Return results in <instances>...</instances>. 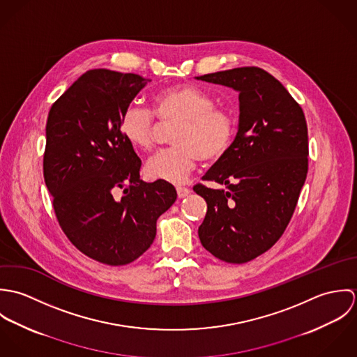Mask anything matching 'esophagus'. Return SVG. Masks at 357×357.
I'll return each mask as SVG.
<instances>
[{
    "mask_svg": "<svg viewBox=\"0 0 357 357\" xmlns=\"http://www.w3.org/2000/svg\"><path fill=\"white\" fill-rule=\"evenodd\" d=\"M191 194V190L190 188H185V187H177V195L180 199L188 197Z\"/></svg>",
    "mask_w": 357,
    "mask_h": 357,
    "instance_id": "1",
    "label": "esophagus"
}]
</instances>
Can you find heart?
Masks as SVG:
<instances>
[{
    "mask_svg": "<svg viewBox=\"0 0 357 357\" xmlns=\"http://www.w3.org/2000/svg\"><path fill=\"white\" fill-rule=\"evenodd\" d=\"M155 115L162 123L176 122L170 149L159 151L147 162L146 172L155 180L184 183L198 162L222 156L235 133L234 116L214 107V99L197 85L180 84L165 88L153 96ZM119 129L135 149L151 150L156 132L153 112L139 104L125 108Z\"/></svg>",
    "mask_w": 357,
    "mask_h": 357,
    "instance_id": "1",
    "label": "heart"
}]
</instances>
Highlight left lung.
<instances>
[{
	"mask_svg": "<svg viewBox=\"0 0 357 357\" xmlns=\"http://www.w3.org/2000/svg\"><path fill=\"white\" fill-rule=\"evenodd\" d=\"M239 93L235 140L197 184L207 204L198 235L221 261L243 264L269 250L296 210L307 173L305 115L287 89L258 67L197 77Z\"/></svg>",
	"mask_w": 357,
	"mask_h": 357,
	"instance_id": "left-lung-1",
	"label": "left lung"
}]
</instances>
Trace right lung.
I'll return each mask as SVG.
<instances>
[{
	"label": "right lung",
	"mask_w": 357,
	"mask_h": 357,
	"mask_svg": "<svg viewBox=\"0 0 357 357\" xmlns=\"http://www.w3.org/2000/svg\"><path fill=\"white\" fill-rule=\"evenodd\" d=\"M147 81L89 70L53 102L47 121L44 178L57 221L79 252L107 265H126L149 250L156 220L177 199L170 183L140 180L142 160L119 129Z\"/></svg>",
	"instance_id": "right-lung-1"
}]
</instances>
